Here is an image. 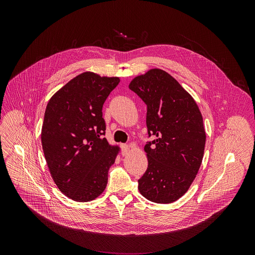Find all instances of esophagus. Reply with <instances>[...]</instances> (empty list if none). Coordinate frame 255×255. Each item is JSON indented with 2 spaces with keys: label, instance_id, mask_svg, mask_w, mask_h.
<instances>
[{
  "label": "esophagus",
  "instance_id": "esophagus-1",
  "mask_svg": "<svg viewBox=\"0 0 255 255\" xmlns=\"http://www.w3.org/2000/svg\"><path fill=\"white\" fill-rule=\"evenodd\" d=\"M122 150H123V155H127L130 151V147L127 144H122Z\"/></svg>",
  "mask_w": 255,
  "mask_h": 255
}]
</instances>
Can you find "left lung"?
I'll list each match as a JSON object with an SVG mask.
<instances>
[{
  "label": "left lung",
  "instance_id": "left-lung-1",
  "mask_svg": "<svg viewBox=\"0 0 255 255\" xmlns=\"http://www.w3.org/2000/svg\"><path fill=\"white\" fill-rule=\"evenodd\" d=\"M129 89L147 106L146 126L153 140L144 146L148 167L138 180L147 200L169 204L190 189L201 166L206 132L193 97L166 71L152 68Z\"/></svg>",
  "mask_w": 255,
  "mask_h": 255
}]
</instances>
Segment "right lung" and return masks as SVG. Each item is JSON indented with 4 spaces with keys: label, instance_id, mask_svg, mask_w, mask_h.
<instances>
[{
    "label": "right lung",
    "instance_id": "1",
    "mask_svg": "<svg viewBox=\"0 0 255 255\" xmlns=\"http://www.w3.org/2000/svg\"><path fill=\"white\" fill-rule=\"evenodd\" d=\"M117 77L86 71L70 80L49 100L41 130V143L55 185L69 199L90 202L106 189L108 171L119 146L105 134L103 105L118 86Z\"/></svg>",
    "mask_w": 255,
    "mask_h": 255
}]
</instances>
